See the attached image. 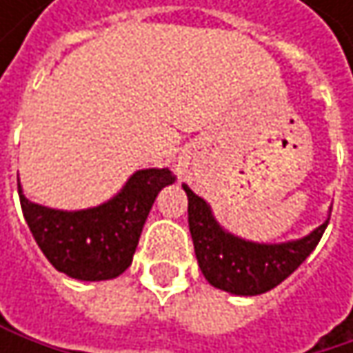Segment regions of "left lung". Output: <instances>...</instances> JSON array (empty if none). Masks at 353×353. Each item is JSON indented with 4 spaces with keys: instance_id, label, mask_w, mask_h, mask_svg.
<instances>
[{
    "instance_id": "1",
    "label": "left lung",
    "mask_w": 353,
    "mask_h": 353,
    "mask_svg": "<svg viewBox=\"0 0 353 353\" xmlns=\"http://www.w3.org/2000/svg\"><path fill=\"white\" fill-rule=\"evenodd\" d=\"M188 225L198 265L214 288L235 296H255L284 282L317 247L329 219L301 239L284 243H255L229 233L212 214L210 204L185 183ZM331 214V212H329Z\"/></svg>"
}]
</instances>
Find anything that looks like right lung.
<instances>
[{
  "label": "right lung",
  "mask_w": 353,
  "mask_h": 353,
  "mask_svg": "<svg viewBox=\"0 0 353 353\" xmlns=\"http://www.w3.org/2000/svg\"><path fill=\"white\" fill-rule=\"evenodd\" d=\"M176 181L163 168L139 170L122 190L100 206L57 210L18 194L30 233L46 259L63 274L83 282L118 278L130 263L157 194Z\"/></svg>",
  "instance_id": "right-lung-1"
}]
</instances>
